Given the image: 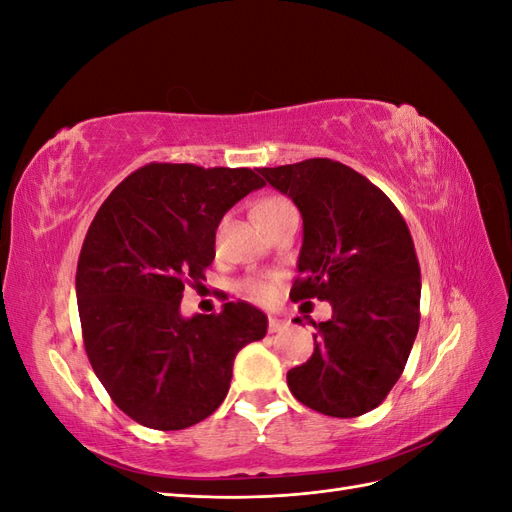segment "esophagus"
<instances>
[{
  "mask_svg": "<svg viewBox=\"0 0 512 512\" xmlns=\"http://www.w3.org/2000/svg\"><path fill=\"white\" fill-rule=\"evenodd\" d=\"M284 329H288V322L286 320L269 316V333H280Z\"/></svg>",
  "mask_w": 512,
  "mask_h": 512,
  "instance_id": "1",
  "label": "esophagus"
}]
</instances>
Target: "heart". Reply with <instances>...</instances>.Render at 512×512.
<instances>
[{
    "label": "heart",
    "mask_w": 512,
    "mask_h": 512,
    "mask_svg": "<svg viewBox=\"0 0 512 512\" xmlns=\"http://www.w3.org/2000/svg\"><path fill=\"white\" fill-rule=\"evenodd\" d=\"M292 209L294 207H292V203H290L286 196L273 194V196H265V198L258 200L256 207H254V218L260 224V228H265L267 224L275 222L277 218H280V215H284V213H288ZM241 290L247 294V297H252V299H265L267 294H269V282L254 280V277H252V280H245L241 284Z\"/></svg>",
    "instance_id": "obj_1"
}]
</instances>
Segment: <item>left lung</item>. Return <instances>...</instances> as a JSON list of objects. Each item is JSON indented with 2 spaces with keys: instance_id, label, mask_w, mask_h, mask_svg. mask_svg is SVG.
Returning <instances> with one entry per match:
<instances>
[{
  "instance_id": "8db88e82",
  "label": "left lung",
  "mask_w": 512,
  "mask_h": 512,
  "mask_svg": "<svg viewBox=\"0 0 512 512\" xmlns=\"http://www.w3.org/2000/svg\"><path fill=\"white\" fill-rule=\"evenodd\" d=\"M303 215L290 299L331 301L312 322L314 354L288 371L303 406L335 418L378 408L406 367L421 322V267L404 215L374 183L329 158L258 168Z\"/></svg>"
}]
</instances>
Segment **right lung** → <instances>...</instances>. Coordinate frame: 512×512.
I'll return each instance as SVG.
<instances>
[{
	"instance_id": "right-lung-1",
	"label": "right lung",
	"mask_w": 512,
	"mask_h": 512,
	"mask_svg": "<svg viewBox=\"0 0 512 512\" xmlns=\"http://www.w3.org/2000/svg\"><path fill=\"white\" fill-rule=\"evenodd\" d=\"M265 185L252 168L149 162L111 192L76 265L83 344L115 406L149 429L205 421L224 401L237 352L267 333L245 301L179 312L215 258L224 213Z\"/></svg>"
}]
</instances>
